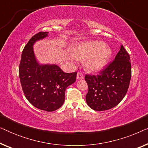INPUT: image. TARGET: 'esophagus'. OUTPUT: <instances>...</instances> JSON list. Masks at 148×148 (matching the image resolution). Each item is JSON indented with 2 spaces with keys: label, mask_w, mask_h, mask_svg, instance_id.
Instances as JSON below:
<instances>
[{
  "label": "esophagus",
  "mask_w": 148,
  "mask_h": 148,
  "mask_svg": "<svg viewBox=\"0 0 148 148\" xmlns=\"http://www.w3.org/2000/svg\"><path fill=\"white\" fill-rule=\"evenodd\" d=\"M77 79H84V76L83 75V74L81 72H78L77 74Z\"/></svg>",
  "instance_id": "esophagus-1"
}]
</instances>
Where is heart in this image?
Here are the masks:
<instances>
[{"mask_svg":"<svg viewBox=\"0 0 148 148\" xmlns=\"http://www.w3.org/2000/svg\"><path fill=\"white\" fill-rule=\"evenodd\" d=\"M69 60L74 62L77 60L85 61L84 66L86 69L91 71H99L108 64L112 54V50L106 46L102 41H86L79 43L71 50Z\"/></svg>","mask_w":148,"mask_h":148,"instance_id":"heart-1","label":"heart"}]
</instances>
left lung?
I'll return each mask as SVG.
<instances>
[{
  "label": "left lung",
  "instance_id": "obj_1",
  "mask_svg": "<svg viewBox=\"0 0 148 148\" xmlns=\"http://www.w3.org/2000/svg\"><path fill=\"white\" fill-rule=\"evenodd\" d=\"M131 77L130 56L123 45L112 62L98 75H86L87 104L96 111L109 110L124 98Z\"/></svg>",
  "mask_w": 148,
  "mask_h": 148
}]
</instances>
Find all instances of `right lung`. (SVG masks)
<instances>
[{
    "mask_svg": "<svg viewBox=\"0 0 148 148\" xmlns=\"http://www.w3.org/2000/svg\"><path fill=\"white\" fill-rule=\"evenodd\" d=\"M41 32L29 40L22 52L19 67L20 82L25 98L36 108L52 112L64 102L68 86L76 80L77 73H64L54 64H40L34 54V45L48 36Z\"/></svg>",
    "mask_w": 148,
    "mask_h": 148,
    "instance_id": "add662e5",
    "label": "right lung"
}]
</instances>
